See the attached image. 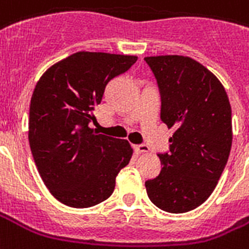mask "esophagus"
<instances>
[{
	"instance_id": "esophagus-1",
	"label": "esophagus",
	"mask_w": 249,
	"mask_h": 249,
	"mask_svg": "<svg viewBox=\"0 0 249 249\" xmlns=\"http://www.w3.org/2000/svg\"><path fill=\"white\" fill-rule=\"evenodd\" d=\"M134 150L137 153H149L150 147L147 145H136L134 146Z\"/></svg>"
}]
</instances>
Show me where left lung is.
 <instances>
[{
  "label": "left lung",
  "mask_w": 249,
  "mask_h": 249,
  "mask_svg": "<svg viewBox=\"0 0 249 249\" xmlns=\"http://www.w3.org/2000/svg\"><path fill=\"white\" fill-rule=\"evenodd\" d=\"M160 94V119L175 128L163 168L145 183L150 201L168 213L196 209L213 193L232 143L231 106L222 83L191 57H145Z\"/></svg>",
  "instance_id": "left-lung-1"
}]
</instances>
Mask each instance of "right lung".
<instances>
[{
    "instance_id": "1",
    "label": "right lung",
    "mask_w": 249,
    "mask_h": 249,
    "mask_svg": "<svg viewBox=\"0 0 249 249\" xmlns=\"http://www.w3.org/2000/svg\"><path fill=\"white\" fill-rule=\"evenodd\" d=\"M136 61V56L77 52L51 66L36 85L28 141L45 187L64 205L82 209L107 200L132 158L128 141L99 134L90 123L108 82Z\"/></svg>"
}]
</instances>
